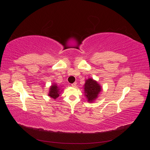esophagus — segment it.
<instances>
[{
  "instance_id": "obj_1",
  "label": "esophagus",
  "mask_w": 150,
  "mask_h": 150,
  "mask_svg": "<svg viewBox=\"0 0 150 150\" xmlns=\"http://www.w3.org/2000/svg\"><path fill=\"white\" fill-rule=\"evenodd\" d=\"M76 84H77V83L76 82H74V83H72L71 84V86H72V87H75V86H76Z\"/></svg>"
}]
</instances>
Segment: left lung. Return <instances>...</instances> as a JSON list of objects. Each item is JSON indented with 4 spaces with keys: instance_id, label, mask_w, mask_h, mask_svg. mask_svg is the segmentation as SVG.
Instances as JSON below:
<instances>
[{
    "instance_id": "left-lung-1",
    "label": "left lung",
    "mask_w": 150,
    "mask_h": 150,
    "mask_svg": "<svg viewBox=\"0 0 150 150\" xmlns=\"http://www.w3.org/2000/svg\"><path fill=\"white\" fill-rule=\"evenodd\" d=\"M101 86L96 81L93 79H88L86 81L84 84V91L88 101H93L98 97L99 93L101 91Z\"/></svg>"
}]
</instances>
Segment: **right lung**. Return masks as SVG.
Masks as SVG:
<instances>
[{
    "mask_svg": "<svg viewBox=\"0 0 150 150\" xmlns=\"http://www.w3.org/2000/svg\"><path fill=\"white\" fill-rule=\"evenodd\" d=\"M60 88L61 87L59 86H57L56 84L52 85L51 88H50L49 96L54 99L57 98L59 97V96Z\"/></svg>",
    "mask_w": 150,
    "mask_h": 150,
    "instance_id": "1",
    "label": "right lung"
}]
</instances>
